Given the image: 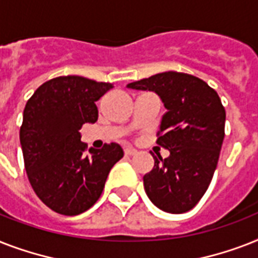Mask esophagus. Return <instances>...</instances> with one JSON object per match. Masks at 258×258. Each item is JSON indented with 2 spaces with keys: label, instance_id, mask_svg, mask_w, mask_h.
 <instances>
[{
  "label": "esophagus",
  "instance_id": "34e87169",
  "mask_svg": "<svg viewBox=\"0 0 258 258\" xmlns=\"http://www.w3.org/2000/svg\"><path fill=\"white\" fill-rule=\"evenodd\" d=\"M137 153V150L133 149V147H127V149H124V154L125 155H130V157H131V155H135Z\"/></svg>",
  "mask_w": 258,
  "mask_h": 258
}]
</instances>
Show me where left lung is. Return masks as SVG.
Here are the masks:
<instances>
[{
  "instance_id": "1",
  "label": "left lung",
  "mask_w": 258,
  "mask_h": 258,
  "mask_svg": "<svg viewBox=\"0 0 258 258\" xmlns=\"http://www.w3.org/2000/svg\"><path fill=\"white\" fill-rule=\"evenodd\" d=\"M161 97L163 115L157 143L169 150L165 159L154 157V169L143 176L150 201L163 212L191 210L208 190L225 137V108L218 93L204 80L163 72L127 84Z\"/></svg>"
}]
</instances>
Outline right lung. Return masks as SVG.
Instances as JSON below:
<instances>
[{
  "mask_svg": "<svg viewBox=\"0 0 258 258\" xmlns=\"http://www.w3.org/2000/svg\"><path fill=\"white\" fill-rule=\"evenodd\" d=\"M111 83L60 76L36 89L20 128L25 170L34 192L53 212L78 216L100 198L109 170L123 158L117 143L89 149L80 128L97 120L96 103Z\"/></svg>",
  "mask_w": 258,
  "mask_h": 258,
  "instance_id": "right-lung-1",
  "label": "right lung"
}]
</instances>
